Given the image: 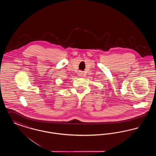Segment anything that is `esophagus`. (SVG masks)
I'll use <instances>...</instances> for the list:
<instances>
[{"label":"esophagus","mask_w":156,"mask_h":156,"mask_svg":"<svg viewBox=\"0 0 156 156\" xmlns=\"http://www.w3.org/2000/svg\"><path fill=\"white\" fill-rule=\"evenodd\" d=\"M78 75H79L80 76H82L83 75V72L81 71H80L78 72Z\"/></svg>","instance_id":"1"}]
</instances>
